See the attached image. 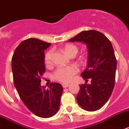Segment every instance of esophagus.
<instances>
[{
	"instance_id": "obj_1",
	"label": "esophagus",
	"mask_w": 129,
	"mask_h": 129,
	"mask_svg": "<svg viewBox=\"0 0 129 129\" xmlns=\"http://www.w3.org/2000/svg\"><path fill=\"white\" fill-rule=\"evenodd\" d=\"M68 86H69L68 83H63L62 84V86L63 87V88H67Z\"/></svg>"
}]
</instances>
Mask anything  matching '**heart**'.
<instances>
[{"label": "heart", "mask_w": 129, "mask_h": 129, "mask_svg": "<svg viewBox=\"0 0 129 129\" xmlns=\"http://www.w3.org/2000/svg\"><path fill=\"white\" fill-rule=\"evenodd\" d=\"M63 51L70 57L75 56L78 52V47L73 44H67L63 47ZM53 53L52 50H49L45 55V63L47 66H50L52 64V59ZM79 70L76 66L72 65L70 66L60 67L56 70L53 74V77L55 80L61 82H70L74 78L75 74L78 72Z\"/></svg>", "instance_id": "obj_1"}]
</instances>
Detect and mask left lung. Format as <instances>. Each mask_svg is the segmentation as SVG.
Here are the masks:
<instances>
[{
	"instance_id": "left-lung-1",
	"label": "left lung",
	"mask_w": 129,
	"mask_h": 129,
	"mask_svg": "<svg viewBox=\"0 0 129 129\" xmlns=\"http://www.w3.org/2000/svg\"><path fill=\"white\" fill-rule=\"evenodd\" d=\"M69 41L84 43L88 51L87 68L81 76L86 82L91 78V83L80 84L78 104L85 110H100L114 87L117 61L112 43L104 34L94 29L82 31Z\"/></svg>"
}]
</instances>
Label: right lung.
<instances>
[{
	"instance_id": "obj_1",
	"label": "right lung",
	"mask_w": 129,
	"mask_h": 129,
	"mask_svg": "<svg viewBox=\"0 0 129 129\" xmlns=\"http://www.w3.org/2000/svg\"><path fill=\"white\" fill-rule=\"evenodd\" d=\"M50 45L37 38L26 39L15 50L11 60L13 82L21 100L34 114L45 118L57 112L63 93L59 83L52 82L49 88L41 85L44 53Z\"/></svg>"
}]
</instances>
